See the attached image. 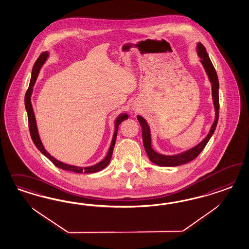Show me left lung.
I'll use <instances>...</instances> for the list:
<instances>
[{"label":"left lung","mask_w":249,"mask_h":249,"mask_svg":"<svg viewBox=\"0 0 249 249\" xmlns=\"http://www.w3.org/2000/svg\"><path fill=\"white\" fill-rule=\"evenodd\" d=\"M197 53L199 57L201 58V63L204 67L206 74L208 75V78L210 80L212 85V97H213V102L214 107L215 111V118L214 121L212 125L211 129L209 133L204 138V140L199 144H197L194 148L190 149L188 151H183L179 154L175 155H163L158 153L151 148V129L150 126L148 125L147 121L144 120L143 118L140 115L137 116L138 121H140V124L142 128V140H143L144 148L147 152V155L154 164L159 166H167V167H174V166L181 165L185 164L189 161L195 160V159L203 151L206 144L208 143L209 140L211 139L212 135L213 134L217 121H218L219 116V81L218 76L216 74V71L213 68L211 60L209 58V55L206 52V49L204 45L201 43L197 44Z\"/></svg>","instance_id":"obj_1"}]
</instances>
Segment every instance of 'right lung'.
<instances>
[{"instance_id":"1","label":"right lung","mask_w":249,"mask_h":249,"mask_svg":"<svg viewBox=\"0 0 249 249\" xmlns=\"http://www.w3.org/2000/svg\"><path fill=\"white\" fill-rule=\"evenodd\" d=\"M48 53L47 52H44L41 53L40 56L38 57L37 60L35 63L34 68L32 70V76H31L30 85L29 88L26 91L25 97H24V104H25V108L27 111V116H28V123H29V129H30L31 138L34 142L35 145L36 146L39 151H41L45 156L49 159L54 165L58 168H60L62 170L65 171H69V172H74V173H77V174H93V173H97L101 170H103L106 168L107 164L110 161V159L112 156L113 153L114 146H115V142H116V138H117V133H118V128L121 124V122L125 120H127L128 118V114L122 113L117 117V119L115 120V131H114L113 138H112V142L110 144L109 150L107 151V154L105 158L103 159L101 161H99L97 164L95 165L89 166V167H78V166L69 165L67 163H64L60 160L53 158V156H51L44 147V145L41 142L40 136L38 133L37 126H36V117H35V113H34V109H33V106H32V102H31V96L33 93V87L35 86V83L36 81L40 68H42V66L45 64V61L48 57Z\"/></svg>"}]
</instances>
